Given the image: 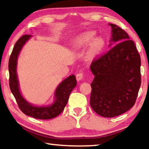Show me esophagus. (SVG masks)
Segmentation results:
<instances>
[{"label":"esophagus","mask_w":149,"mask_h":149,"mask_svg":"<svg viewBox=\"0 0 149 149\" xmlns=\"http://www.w3.org/2000/svg\"><path fill=\"white\" fill-rule=\"evenodd\" d=\"M83 77H84V73L83 72L78 73V74L76 75V79L78 81L80 80H81L83 79Z\"/></svg>","instance_id":"34e87169"}]
</instances>
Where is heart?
<instances>
[{
	"label": "heart",
	"instance_id": "heart-1",
	"mask_svg": "<svg viewBox=\"0 0 149 149\" xmlns=\"http://www.w3.org/2000/svg\"><path fill=\"white\" fill-rule=\"evenodd\" d=\"M95 35V33H93L92 31L86 32L85 33L82 34L81 35H80V36L75 40V47L80 48L81 47L85 46V45H89L90 42L93 41V39H94ZM103 45H104V41H103V40L102 39H95L94 41L92 42L91 49L92 51L93 52H98L102 49Z\"/></svg>",
	"mask_w": 149,
	"mask_h": 149
}]
</instances>
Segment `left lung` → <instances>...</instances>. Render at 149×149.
<instances>
[{
	"label": "left lung",
	"instance_id": "8db88e82",
	"mask_svg": "<svg viewBox=\"0 0 149 149\" xmlns=\"http://www.w3.org/2000/svg\"><path fill=\"white\" fill-rule=\"evenodd\" d=\"M110 26L111 41L115 45L96 57L90 67L95 75L91 84V107L106 118L117 116L132 108L141 84V58L134 42L121 27Z\"/></svg>",
	"mask_w": 149,
	"mask_h": 149
}]
</instances>
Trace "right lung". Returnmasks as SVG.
<instances>
[{"instance_id":"right-lung-1","label":"right lung","mask_w":149,"mask_h":149,"mask_svg":"<svg viewBox=\"0 0 149 149\" xmlns=\"http://www.w3.org/2000/svg\"><path fill=\"white\" fill-rule=\"evenodd\" d=\"M30 37V35H24L20 37L12 50L8 62L10 88L16 99L19 108L25 114L36 119H51L56 117L64 110L68 101L70 93L77 85L76 78L74 75H70L58 85L55 93L56 100L51 106L37 107L27 102L20 94L16 74V65L17 56L20 50Z\"/></svg>"}]
</instances>
